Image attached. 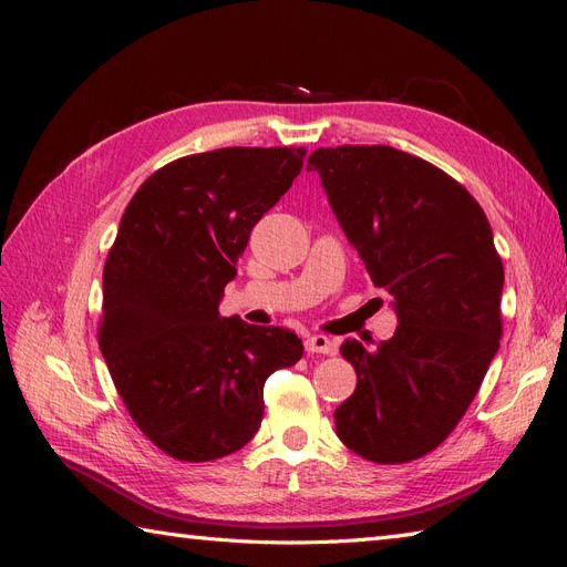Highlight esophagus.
Masks as SVG:
<instances>
[{
  "mask_svg": "<svg viewBox=\"0 0 567 567\" xmlns=\"http://www.w3.org/2000/svg\"><path fill=\"white\" fill-rule=\"evenodd\" d=\"M305 350L310 352V354H333L336 352V342L331 338L317 333L312 338H307Z\"/></svg>",
  "mask_w": 567,
  "mask_h": 567,
  "instance_id": "34e87169",
  "label": "esophagus"
}]
</instances>
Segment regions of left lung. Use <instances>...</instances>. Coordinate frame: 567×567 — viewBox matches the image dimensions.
Masks as SVG:
<instances>
[{
    "mask_svg": "<svg viewBox=\"0 0 567 567\" xmlns=\"http://www.w3.org/2000/svg\"><path fill=\"white\" fill-rule=\"evenodd\" d=\"M307 169L398 312L375 350L340 346L357 388L336 433L367 461L421 458L450 437L499 350L504 265L487 215L447 173L392 146L317 148Z\"/></svg>",
    "mask_w": 567,
    "mask_h": 567,
    "instance_id": "obj_1",
    "label": "left lung"
}]
</instances>
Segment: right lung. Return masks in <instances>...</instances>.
<instances>
[{"label": "right lung", "instance_id": "1", "mask_svg": "<svg viewBox=\"0 0 567 567\" xmlns=\"http://www.w3.org/2000/svg\"><path fill=\"white\" fill-rule=\"evenodd\" d=\"M302 158L288 146L194 153L156 169L120 219L99 348L132 421L177 461L241 450L260 427L265 381L302 357L293 331L217 310L252 227Z\"/></svg>", "mask_w": 567, "mask_h": 567}]
</instances>
